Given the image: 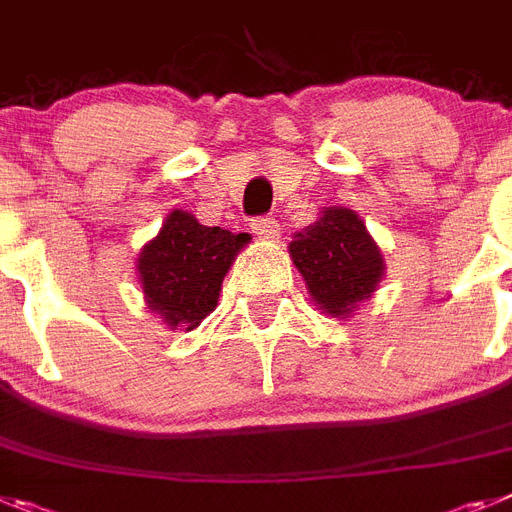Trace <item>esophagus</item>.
I'll return each instance as SVG.
<instances>
[{
	"mask_svg": "<svg viewBox=\"0 0 512 512\" xmlns=\"http://www.w3.org/2000/svg\"><path fill=\"white\" fill-rule=\"evenodd\" d=\"M251 227H253V233L264 240H272L279 235L277 220H274V217H269V214H266V217H256V220L251 222Z\"/></svg>",
	"mask_w": 512,
	"mask_h": 512,
	"instance_id": "obj_1",
	"label": "esophagus"
}]
</instances>
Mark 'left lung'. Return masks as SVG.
Masks as SVG:
<instances>
[{
	"label": "left lung",
	"instance_id": "1",
	"mask_svg": "<svg viewBox=\"0 0 512 512\" xmlns=\"http://www.w3.org/2000/svg\"><path fill=\"white\" fill-rule=\"evenodd\" d=\"M295 266L318 305L331 316H347L383 279V259L352 209L329 207L290 243Z\"/></svg>",
	"mask_w": 512,
	"mask_h": 512
}]
</instances>
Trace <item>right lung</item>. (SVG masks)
<instances>
[{"label": "right lung", "mask_w": 512, "mask_h": 512, "mask_svg": "<svg viewBox=\"0 0 512 512\" xmlns=\"http://www.w3.org/2000/svg\"><path fill=\"white\" fill-rule=\"evenodd\" d=\"M246 243L248 233L199 225L194 214L176 209L139 253L147 305L168 326H199L217 305L222 279Z\"/></svg>", "instance_id": "right-lung-1"}]
</instances>
